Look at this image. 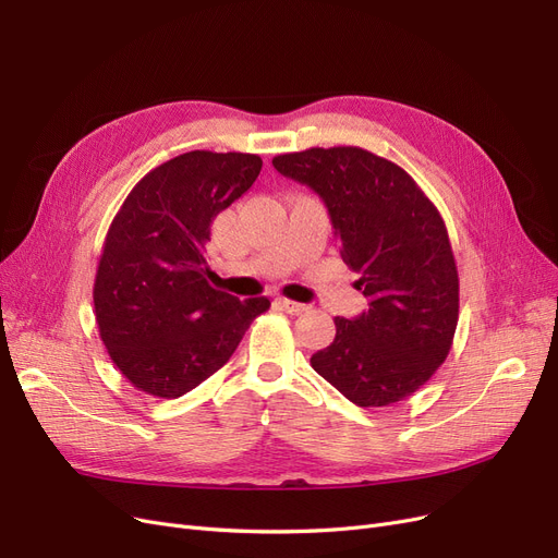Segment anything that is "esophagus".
Returning <instances> with one entry per match:
<instances>
[{
	"label": "esophagus",
	"mask_w": 558,
	"mask_h": 558,
	"mask_svg": "<svg viewBox=\"0 0 558 558\" xmlns=\"http://www.w3.org/2000/svg\"><path fill=\"white\" fill-rule=\"evenodd\" d=\"M276 303H278L287 314H303V312L307 310V305L296 303V301H289V299H278Z\"/></svg>",
	"instance_id": "34e87169"
}]
</instances>
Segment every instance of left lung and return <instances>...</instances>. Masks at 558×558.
I'll use <instances>...</instances> for the list:
<instances>
[{
  "label": "left lung",
  "mask_w": 558,
  "mask_h": 558,
  "mask_svg": "<svg viewBox=\"0 0 558 558\" xmlns=\"http://www.w3.org/2000/svg\"><path fill=\"white\" fill-rule=\"evenodd\" d=\"M328 207L342 259L369 307L335 319L310 362L360 408L397 403L438 372L458 324V271L440 211L401 166L339 145L274 157Z\"/></svg>",
  "instance_id": "1"
}]
</instances>
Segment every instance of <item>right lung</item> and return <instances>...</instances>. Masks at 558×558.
Segmentation results:
<instances>
[{"mask_svg": "<svg viewBox=\"0 0 558 558\" xmlns=\"http://www.w3.org/2000/svg\"><path fill=\"white\" fill-rule=\"evenodd\" d=\"M262 159L193 150L157 166L107 232L95 274V322L136 390L178 399L219 372L269 299L209 284V226L253 186Z\"/></svg>", "mask_w": 558, "mask_h": 558, "instance_id": "right-lung-1", "label": "right lung"}]
</instances>
